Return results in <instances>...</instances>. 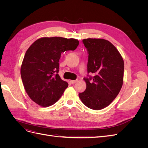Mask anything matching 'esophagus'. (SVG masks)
Here are the masks:
<instances>
[{"mask_svg": "<svg viewBox=\"0 0 148 148\" xmlns=\"http://www.w3.org/2000/svg\"><path fill=\"white\" fill-rule=\"evenodd\" d=\"M77 82V80H70V83L71 84H75V83Z\"/></svg>", "mask_w": 148, "mask_h": 148, "instance_id": "obj_1", "label": "esophagus"}]
</instances>
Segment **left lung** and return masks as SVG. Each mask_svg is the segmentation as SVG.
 <instances>
[{
	"mask_svg": "<svg viewBox=\"0 0 148 148\" xmlns=\"http://www.w3.org/2000/svg\"><path fill=\"white\" fill-rule=\"evenodd\" d=\"M83 42L89 54L88 73L93 77L84 78L86 90L78 95L88 108L101 110L115 99L122 87L124 62L117 48L107 40L88 38Z\"/></svg>",
	"mask_w": 148,
	"mask_h": 148,
	"instance_id": "obj_1",
	"label": "left lung"
}]
</instances>
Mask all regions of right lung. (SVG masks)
<instances>
[{
    "label": "right lung",
    "mask_w": 148,
    "mask_h": 148,
    "mask_svg": "<svg viewBox=\"0 0 148 148\" xmlns=\"http://www.w3.org/2000/svg\"><path fill=\"white\" fill-rule=\"evenodd\" d=\"M79 41L73 38L44 37L26 51L21 66V77L31 99L42 107L53 105L68 87L58 74L61 53L74 51Z\"/></svg>",
    "instance_id": "1"
}]
</instances>
